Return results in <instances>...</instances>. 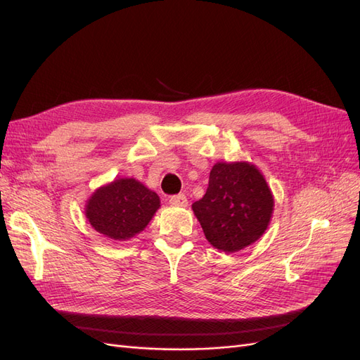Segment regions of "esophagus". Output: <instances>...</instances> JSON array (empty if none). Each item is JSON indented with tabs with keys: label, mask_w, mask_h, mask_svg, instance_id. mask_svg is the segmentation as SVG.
<instances>
[{
	"label": "esophagus",
	"mask_w": 360,
	"mask_h": 360,
	"mask_svg": "<svg viewBox=\"0 0 360 360\" xmlns=\"http://www.w3.org/2000/svg\"><path fill=\"white\" fill-rule=\"evenodd\" d=\"M169 202L172 205H179V207H186L188 205V198L184 193H179V195H172L169 198Z\"/></svg>",
	"instance_id": "1"
}]
</instances>
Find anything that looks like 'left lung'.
I'll return each mask as SVG.
<instances>
[{"label":"left lung","instance_id":"8db88e82","mask_svg":"<svg viewBox=\"0 0 360 360\" xmlns=\"http://www.w3.org/2000/svg\"><path fill=\"white\" fill-rule=\"evenodd\" d=\"M274 195L259 169L249 162H217L205 195L192 204L209 243L225 254L257 242L274 213Z\"/></svg>","mask_w":360,"mask_h":360}]
</instances>
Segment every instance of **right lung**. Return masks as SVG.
I'll use <instances>...</instances> for the list:
<instances>
[{
	"label": "right lung",
	"instance_id": "add662e5",
	"mask_svg": "<svg viewBox=\"0 0 360 360\" xmlns=\"http://www.w3.org/2000/svg\"><path fill=\"white\" fill-rule=\"evenodd\" d=\"M159 207L158 193L141 181L115 179L91 195L85 216L97 233L123 242L143 231Z\"/></svg>",
	"mask_w": 360,
	"mask_h": 360
}]
</instances>
